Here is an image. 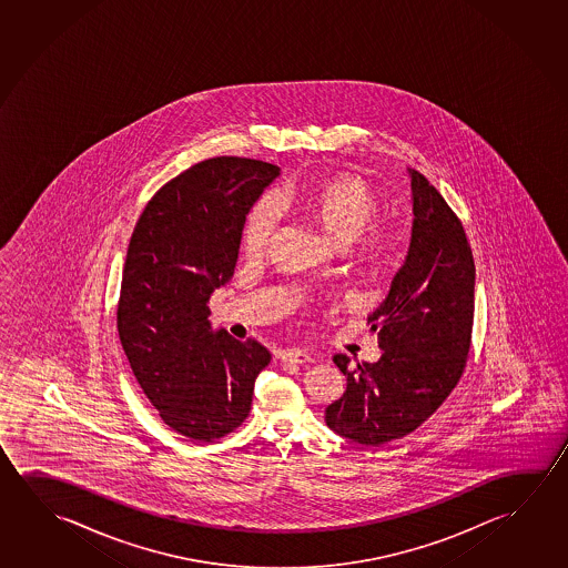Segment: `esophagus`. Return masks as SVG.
<instances>
[{"label":"esophagus","mask_w":568,"mask_h":568,"mask_svg":"<svg viewBox=\"0 0 568 568\" xmlns=\"http://www.w3.org/2000/svg\"><path fill=\"white\" fill-rule=\"evenodd\" d=\"M315 361L307 351H287V353L281 354V363L283 364H298V366H305V364H311Z\"/></svg>","instance_id":"1"}]
</instances>
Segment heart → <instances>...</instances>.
Listing matches in <instances>:
<instances>
[{
    "mask_svg": "<svg viewBox=\"0 0 568 568\" xmlns=\"http://www.w3.org/2000/svg\"><path fill=\"white\" fill-rule=\"evenodd\" d=\"M281 202L315 220L336 245L354 242L358 260L366 265L378 267L396 252L398 232L386 222H372L381 212V202L358 176L333 174L311 186H288L281 192ZM280 222V200L275 195L261 197L243 224L245 257L255 260L267 252Z\"/></svg>",
    "mask_w": 568,
    "mask_h": 568,
    "instance_id": "heart-1",
    "label": "heart"
}]
</instances>
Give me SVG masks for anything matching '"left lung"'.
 Returning <instances> with one entry per match:
<instances>
[{
  "label": "left lung",
  "instance_id": "8db88e82",
  "mask_svg": "<svg viewBox=\"0 0 568 568\" xmlns=\"http://www.w3.org/2000/svg\"><path fill=\"white\" fill-rule=\"evenodd\" d=\"M408 255L388 297L368 316L378 363L336 354L346 390L325 409L326 426L363 446L408 436L436 412L464 374L474 326L475 263L459 217L418 170Z\"/></svg>",
  "mask_w": 568,
  "mask_h": 568
}]
</instances>
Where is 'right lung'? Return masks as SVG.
Segmentation results:
<instances>
[{
    "label": "right lung",
    "instance_id": "right-lung-1",
    "mask_svg": "<svg viewBox=\"0 0 568 568\" xmlns=\"http://www.w3.org/2000/svg\"><path fill=\"white\" fill-rule=\"evenodd\" d=\"M280 166L217 156L152 195L132 232L116 326L140 388L170 428L214 442L252 409L263 344L214 333L210 297L232 280L245 215Z\"/></svg>",
    "mask_w": 568,
    "mask_h": 568
}]
</instances>
